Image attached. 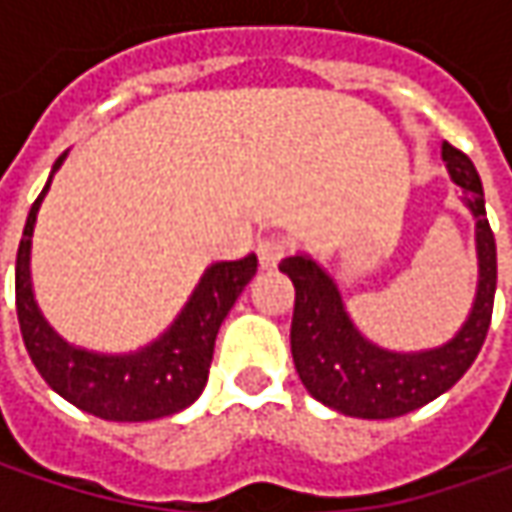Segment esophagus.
I'll list each match as a JSON object with an SVG mask.
<instances>
[{
  "mask_svg": "<svg viewBox=\"0 0 512 512\" xmlns=\"http://www.w3.org/2000/svg\"><path fill=\"white\" fill-rule=\"evenodd\" d=\"M256 256H259V265H262V270H273V267L279 265V262L287 256L285 239H279V236L259 239V245H256Z\"/></svg>",
  "mask_w": 512,
  "mask_h": 512,
  "instance_id": "34e87169",
  "label": "esophagus"
}]
</instances>
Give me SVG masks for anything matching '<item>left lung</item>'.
I'll return each instance as SVG.
<instances>
[{"instance_id":"1","label":"left lung","mask_w":512,"mask_h":512,"mask_svg":"<svg viewBox=\"0 0 512 512\" xmlns=\"http://www.w3.org/2000/svg\"><path fill=\"white\" fill-rule=\"evenodd\" d=\"M453 182L467 193L476 216L479 293L470 319L453 342L424 353H390L359 336L342 307V296L316 262L290 256L279 270L296 287L290 350L296 373L313 399L356 419H396L439 399L462 379L482 350L496 299V239L484 210L482 179L462 150L444 142Z\"/></svg>"}]
</instances>
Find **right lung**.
I'll use <instances>...</instances> for the list:
<instances>
[{
    "label": "right lung",
    "mask_w": 512,
    "mask_h": 512,
    "mask_svg": "<svg viewBox=\"0 0 512 512\" xmlns=\"http://www.w3.org/2000/svg\"><path fill=\"white\" fill-rule=\"evenodd\" d=\"M65 156L53 170L62 165ZM50 182L30 205L16 250V316L42 379L79 410L108 422H150L185 410L205 390L216 333L239 293L256 276V256L207 267L190 302L170 330L133 356H99L65 344L42 319L30 290V236Z\"/></svg>",
    "instance_id": "right-lung-1"
}]
</instances>
